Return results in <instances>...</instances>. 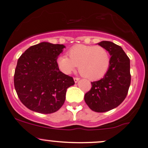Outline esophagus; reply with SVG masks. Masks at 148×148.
Wrapping results in <instances>:
<instances>
[{
  "mask_svg": "<svg viewBox=\"0 0 148 148\" xmlns=\"http://www.w3.org/2000/svg\"><path fill=\"white\" fill-rule=\"evenodd\" d=\"M79 78H77V77H74V81L75 83H77V82H79Z\"/></svg>",
  "mask_w": 148,
  "mask_h": 148,
  "instance_id": "obj_1",
  "label": "esophagus"
}]
</instances>
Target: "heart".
<instances>
[{
	"instance_id": "b5f03b06",
	"label": "heart",
	"mask_w": 148,
	"mask_h": 148,
	"mask_svg": "<svg viewBox=\"0 0 148 148\" xmlns=\"http://www.w3.org/2000/svg\"><path fill=\"white\" fill-rule=\"evenodd\" d=\"M68 55L60 56L57 60L59 68L65 74H71L78 66L81 75L89 80H98L109 69V52L103 47L77 45L69 49Z\"/></svg>"
}]
</instances>
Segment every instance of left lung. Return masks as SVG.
<instances>
[{
    "label": "left lung",
    "instance_id": "left-lung-1",
    "mask_svg": "<svg viewBox=\"0 0 148 148\" xmlns=\"http://www.w3.org/2000/svg\"><path fill=\"white\" fill-rule=\"evenodd\" d=\"M109 52L111 63L103 78L91 82L92 87L84 96V101L92 111L106 112L119 106L128 92L131 76L130 59L122 47L112 42L98 43Z\"/></svg>",
    "mask_w": 148,
    "mask_h": 148
}]
</instances>
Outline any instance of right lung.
<instances>
[{"mask_svg": "<svg viewBox=\"0 0 148 148\" xmlns=\"http://www.w3.org/2000/svg\"><path fill=\"white\" fill-rule=\"evenodd\" d=\"M65 47L49 42L31 46L18 59L14 86L23 105L37 113H52L62 106L71 77L60 71L57 60Z\"/></svg>", "mask_w": 148, "mask_h": 148, "instance_id": "right-lung-1", "label": "right lung"}]
</instances>
